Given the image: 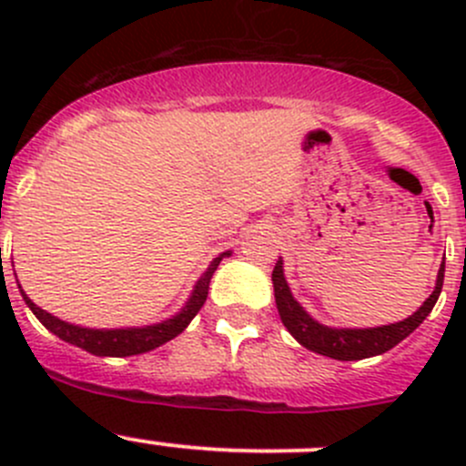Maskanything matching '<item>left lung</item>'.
Segmentation results:
<instances>
[{"label": "left lung", "instance_id": "1", "mask_svg": "<svg viewBox=\"0 0 466 466\" xmlns=\"http://www.w3.org/2000/svg\"><path fill=\"white\" fill-rule=\"evenodd\" d=\"M441 284H444V263H441L440 270H437L435 289L433 293H431V298L426 299L412 316H408L406 320L370 329H338L318 322L316 318L309 316V313L304 311L302 304L293 298V293H290L289 289V281H286L284 277V261H281V257L279 261L275 263V270H272L277 311H279L281 322L289 329L290 336H293L299 345L307 347V350L336 360L370 359V356L385 354V351L392 350L394 345H399L403 338L410 336V333L426 320V316L433 311L437 298H440L441 293Z\"/></svg>", "mask_w": 466, "mask_h": 466}]
</instances>
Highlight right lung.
Masks as SVG:
<instances>
[{
    "instance_id": "obj_1",
    "label": "right lung",
    "mask_w": 466,
    "mask_h": 466,
    "mask_svg": "<svg viewBox=\"0 0 466 466\" xmlns=\"http://www.w3.org/2000/svg\"><path fill=\"white\" fill-rule=\"evenodd\" d=\"M229 255H232V250L220 252V255L209 263V268L203 272V277L196 281L187 304L176 313V316L167 318V320L157 324H146V327H124V329L78 327V324L65 322L60 320V318L46 313L45 309H40L35 302H31V299L26 298V293L22 290L20 284L17 286H20L22 298H25L26 307L31 309L33 316L45 324L54 336H58L60 340L69 342V345L74 347H81V350H86L94 356H135V354H146V351L164 345V342H168L171 338H176L177 333H182L187 327H189V322L194 320L196 313L203 309L207 299V290H209L211 275H214V270L218 268V263Z\"/></svg>"
}]
</instances>
